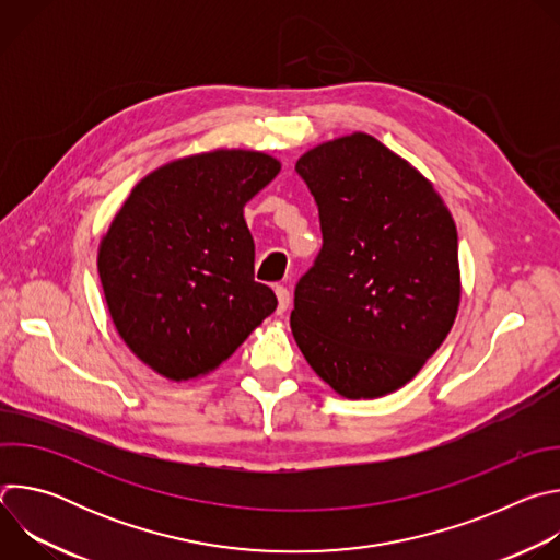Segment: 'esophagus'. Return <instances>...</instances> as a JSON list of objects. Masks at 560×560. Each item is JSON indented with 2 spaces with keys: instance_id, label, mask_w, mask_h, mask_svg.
Masks as SVG:
<instances>
[{
  "instance_id": "1",
  "label": "esophagus",
  "mask_w": 560,
  "mask_h": 560,
  "mask_svg": "<svg viewBox=\"0 0 560 560\" xmlns=\"http://www.w3.org/2000/svg\"><path fill=\"white\" fill-rule=\"evenodd\" d=\"M275 294H277V312L283 314V312L288 310V305H290V292H288V288L277 285V288H275Z\"/></svg>"
}]
</instances>
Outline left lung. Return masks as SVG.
Returning a JSON list of instances; mask_svg holds the SVG:
<instances>
[{"instance_id":"1","label":"left lung","mask_w":560,"mask_h":560,"mask_svg":"<svg viewBox=\"0 0 560 560\" xmlns=\"http://www.w3.org/2000/svg\"><path fill=\"white\" fill-rule=\"evenodd\" d=\"M296 173L318 206L324 248L294 290V341L346 398L396 392L454 326L456 223L432 182L368 132L310 148Z\"/></svg>"}]
</instances>
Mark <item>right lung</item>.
I'll list each match as a JSON object with an SVG mask.
<instances>
[{
	"mask_svg": "<svg viewBox=\"0 0 560 560\" xmlns=\"http://www.w3.org/2000/svg\"><path fill=\"white\" fill-rule=\"evenodd\" d=\"M279 171L261 150L179 156L115 214L97 253L104 299L121 341L156 374H210L275 312V292L255 281L244 208Z\"/></svg>",
	"mask_w": 560,
	"mask_h": 560,
	"instance_id": "obj_1",
	"label": "right lung"
}]
</instances>
